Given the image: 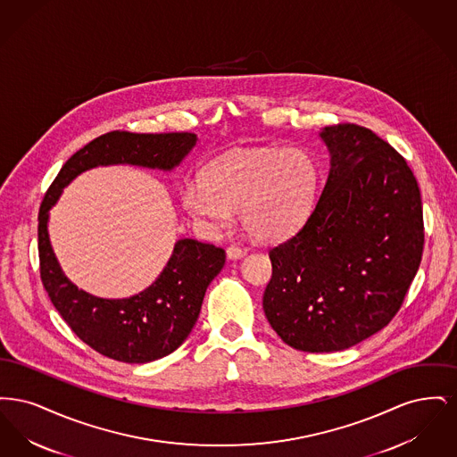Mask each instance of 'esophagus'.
I'll return each instance as SVG.
<instances>
[{
	"mask_svg": "<svg viewBox=\"0 0 457 457\" xmlns=\"http://www.w3.org/2000/svg\"><path fill=\"white\" fill-rule=\"evenodd\" d=\"M226 255H228L229 261H237V259H241V257L246 255V248L231 245V246H228V250H226Z\"/></svg>",
	"mask_w": 457,
	"mask_h": 457,
	"instance_id": "1",
	"label": "esophagus"
}]
</instances>
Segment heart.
<instances>
[{
  "instance_id": "b5f03b06",
  "label": "heart",
  "mask_w": 457,
  "mask_h": 457,
  "mask_svg": "<svg viewBox=\"0 0 457 457\" xmlns=\"http://www.w3.org/2000/svg\"><path fill=\"white\" fill-rule=\"evenodd\" d=\"M202 183L179 190L181 207L212 229L231 224L238 209L243 228L262 241H281L302 229L319 188V168L298 147H257L211 161Z\"/></svg>"
}]
</instances>
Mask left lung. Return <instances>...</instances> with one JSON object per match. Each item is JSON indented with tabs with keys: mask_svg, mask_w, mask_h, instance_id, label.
<instances>
[{
	"mask_svg": "<svg viewBox=\"0 0 457 457\" xmlns=\"http://www.w3.org/2000/svg\"><path fill=\"white\" fill-rule=\"evenodd\" d=\"M330 155L303 228L269 252L270 327L291 348L332 353L387 326L423 253V209L404 157L358 125L319 133Z\"/></svg>",
	"mask_w": 457,
	"mask_h": 457,
	"instance_id": "1",
	"label": "left lung"
}]
</instances>
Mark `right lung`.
<instances>
[{"mask_svg":"<svg viewBox=\"0 0 457 457\" xmlns=\"http://www.w3.org/2000/svg\"><path fill=\"white\" fill-rule=\"evenodd\" d=\"M195 133L111 131L73 154L44 195L39 209V261L44 287L70 328L97 353L123 363H149L179 348L195 326L207 286L226 253L211 243L178 239L162 272L130 298H99L77 287L56 259L49 211L79 174L97 166L130 164L173 171L195 147Z\"/></svg>","mask_w":457,"mask_h":457,"instance_id":"obj_1","label":"right lung"}]
</instances>
